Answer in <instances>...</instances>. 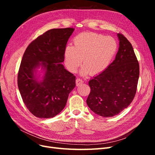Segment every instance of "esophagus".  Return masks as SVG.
Returning <instances> with one entry per match:
<instances>
[{
  "label": "esophagus",
  "mask_w": 155,
  "mask_h": 155,
  "mask_svg": "<svg viewBox=\"0 0 155 155\" xmlns=\"http://www.w3.org/2000/svg\"><path fill=\"white\" fill-rule=\"evenodd\" d=\"M76 85H77V86H79V85H80L81 84H82V83H83V80H82L81 79L78 78V79H76Z\"/></svg>",
  "instance_id": "34e87169"
}]
</instances>
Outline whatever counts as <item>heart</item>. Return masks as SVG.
Returning <instances> with one entry per match:
<instances>
[{"instance_id":"b5f03b06","label":"heart","mask_w":155,"mask_h":155,"mask_svg":"<svg viewBox=\"0 0 155 155\" xmlns=\"http://www.w3.org/2000/svg\"><path fill=\"white\" fill-rule=\"evenodd\" d=\"M74 46L64 49V63L70 72H77L83 63L81 73L100 74L109 67L118 49L116 41L110 36L83 32L74 39Z\"/></svg>"}]
</instances>
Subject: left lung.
<instances>
[{"label": "left lung", "mask_w": 155, "mask_h": 155, "mask_svg": "<svg viewBox=\"0 0 155 155\" xmlns=\"http://www.w3.org/2000/svg\"><path fill=\"white\" fill-rule=\"evenodd\" d=\"M117 35L120 42L115 59L88 82L87 105L95 114L106 118L118 114L133 101L140 74L132 45L122 34Z\"/></svg>", "instance_id": "1"}]
</instances>
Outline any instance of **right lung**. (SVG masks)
Listing matches in <instances>:
<instances>
[{"instance_id": "add662e5", "label": "right lung", "mask_w": 155, "mask_h": 155, "mask_svg": "<svg viewBox=\"0 0 155 155\" xmlns=\"http://www.w3.org/2000/svg\"><path fill=\"white\" fill-rule=\"evenodd\" d=\"M72 28L51 29L33 41L25 50L17 84L23 102L39 118H50L61 112L76 87V76L64 68V49ZM40 67L42 80L36 76Z\"/></svg>"}]
</instances>
